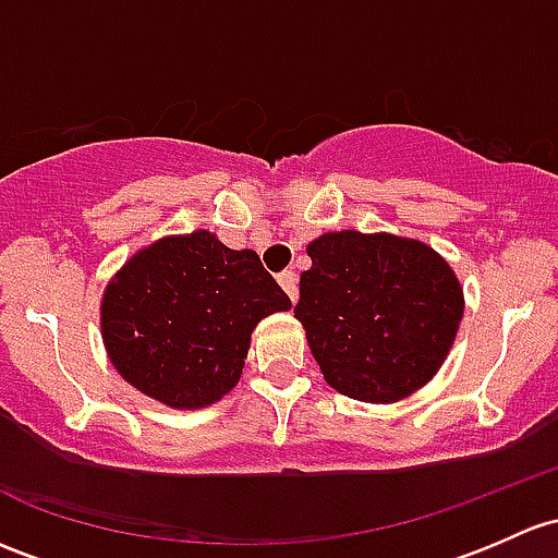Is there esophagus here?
<instances>
[{
  "instance_id": "1",
  "label": "esophagus",
  "mask_w": 558,
  "mask_h": 558,
  "mask_svg": "<svg viewBox=\"0 0 558 558\" xmlns=\"http://www.w3.org/2000/svg\"><path fill=\"white\" fill-rule=\"evenodd\" d=\"M278 283L283 286V291L291 296V302H296V294H299V275L291 272V269H283V272L278 275Z\"/></svg>"
}]
</instances>
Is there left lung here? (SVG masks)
<instances>
[{
	"mask_svg": "<svg viewBox=\"0 0 558 558\" xmlns=\"http://www.w3.org/2000/svg\"><path fill=\"white\" fill-rule=\"evenodd\" d=\"M294 315L326 383L390 403L422 387L462 320V289L441 256L396 234L328 232L307 245Z\"/></svg>",
	"mask_w": 558,
	"mask_h": 558,
	"instance_id": "8db88e82",
	"label": "left lung"
}]
</instances>
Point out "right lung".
<instances>
[{"label": "right lung", "instance_id": "1", "mask_svg": "<svg viewBox=\"0 0 558 558\" xmlns=\"http://www.w3.org/2000/svg\"><path fill=\"white\" fill-rule=\"evenodd\" d=\"M291 299L254 251H232L210 232L144 248L109 283L101 331L117 372L146 396L197 409L230 392L251 331Z\"/></svg>", "mask_w": 558, "mask_h": 558}]
</instances>
